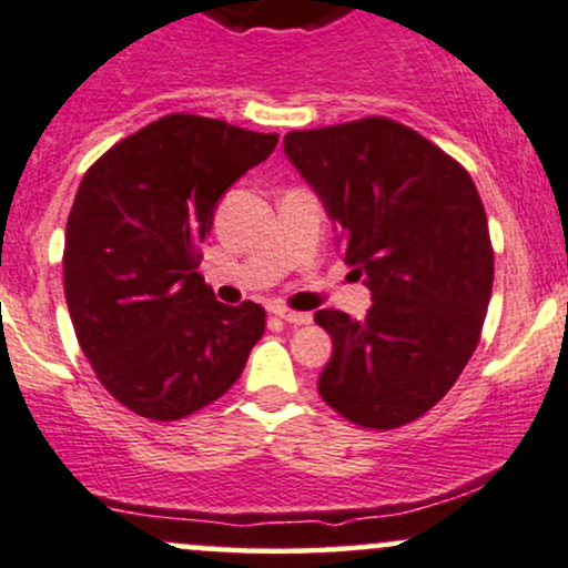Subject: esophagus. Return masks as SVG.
<instances>
[{"mask_svg": "<svg viewBox=\"0 0 568 568\" xmlns=\"http://www.w3.org/2000/svg\"><path fill=\"white\" fill-rule=\"evenodd\" d=\"M272 313L277 315L280 321H285V324H294V326L310 324V321H313V315L310 313H296V310H288V307H274Z\"/></svg>", "mask_w": 568, "mask_h": 568, "instance_id": "esophagus-1", "label": "esophagus"}]
</instances>
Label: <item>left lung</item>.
<instances>
[{
    "label": "left lung",
    "mask_w": 568,
    "mask_h": 568,
    "mask_svg": "<svg viewBox=\"0 0 568 568\" xmlns=\"http://www.w3.org/2000/svg\"><path fill=\"white\" fill-rule=\"evenodd\" d=\"M283 146L337 225L343 261L373 294L364 321L315 313L332 337L321 397L359 427L408 425L455 386L479 345L493 244L474 179L384 116L294 130Z\"/></svg>",
    "instance_id": "obj_1"
}]
</instances>
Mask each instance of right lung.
I'll list each match as a JSON object with an SVG mask.
<instances>
[{
  "label": "right lung",
  "instance_id": "obj_1",
  "mask_svg": "<svg viewBox=\"0 0 568 568\" xmlns=\"http://www.w3.org/2000/svg\"><path fill=\"white\" fill-rule=\"evenodd\" d=\"M277 146L171 113L111 146L81 179L64 231V300L100 384L143 419L174 422L223 397L266 326L199 274V244L225 190Z\"/></svg>",
  "mask_w": 568,
  "mask_h": 568
}]
</instances>
